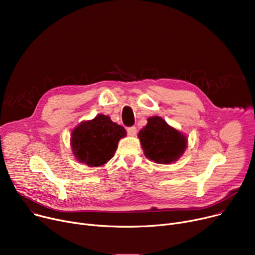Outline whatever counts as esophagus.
<instances>
[{
  "label": "esophagus",
  "mask_w": 255,
  "mask_h": 255,
  "mask_svg": "<svg viewBox=\"0 0 255 255\" xmlns=\"http://www.w3.org/2000/svg\"><path fill=\"white\" fill-rule=\"evenodd\" d=\"M127 133H128V134H129L130 136H134V135H136V133H137L136 127H134V126L128 127V128H127Z\"/></svg>",
  "instance_id": "obj_1"
}]
</instances>
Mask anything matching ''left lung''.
<instances>
[{
  "instance_id": "left-lung-1",
  "label": "left lung",
  "mask_w": 255,
  "mask_h": 255,
  "mask_svg": "<svg viewBox=\"0 0 255 255\" xmlns=\"http://www.w3.org/2000/svg\"><path fill=\"white\" fill-rule=\"evenodd\" d=\"M138 138L144 156L159 164L177 161L187 148V137L158 116L148 119Z\"/></svg>"
}]
</instances>
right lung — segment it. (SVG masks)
Wrapping results in <instances>:
<instances>
[{"mask_svg": "<svg viewBox=\"0 0 255 255\" xmlns=\"http://www.w3.org/2000/svg\"><path fill=\"white\" fill-rule=\"evenodd\" d=\"M125 136L123 126L113 122L109 116L100 114L73 129L72 152L79 162L88 166H101L114 157L119 140Z\"/></svg>", "mask_w": 255, "mask_h": 255, "instance_id": "right-lung-1", "label": "right lung"}]
</instances>
